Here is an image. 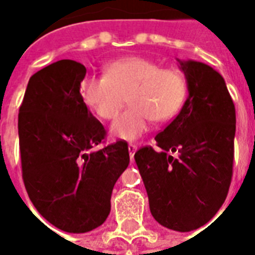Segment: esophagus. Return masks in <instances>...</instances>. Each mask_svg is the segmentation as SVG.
Returning a JSON list of instances; mask_svg holds the SVG:
<instances>
[{
    "label": "esophagus",
    "mask_w": 255,
    "mask_h": 255,
    "mask_svg": "<svg viewBox=\"0 0 255 255\" xmlns=\"http://www.w3.org/2000/svg\"><path fill=\"white\" fill-rule=\"evenodd\" d=\"M136 151H137V145H136V144H129V145H128V152H129L131 161H133V155H135Z\"/></svg>",
    "instance_id": "34e87169"
}]
</instances>
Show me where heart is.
<instances>
[{"label": "heart", "mask_w": 255, "mask_h": 255, "mask_svg": "<svg viewBox=\"0 0 255 255\" xmlns=\"http://www.w3.org/2000/svg\"><path fill=\"white\" fill-rule=\"evenodd\" d=\"M83 102L100 119H114L126 102L129 107L111 126V133L136 140L147 131L151 119L165 122L181 108L186 79L176 69H161L143 57H126L108 63L104 75H88L81 82Z\"/></svg>", "instance_id": "1"}]
</instances>
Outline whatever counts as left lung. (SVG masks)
Returning a JSON list of instances; mask_svg holds the SVG:
<instances>
[{"instance_id":"obj_1","label":"left lung","mask_w":255,"mask_h":255,"mask_svg":"<svg viewBox=\"0 0 255 255\" xmlns=\"http://www.w3.org/2000/svg\"><path fill=\"white\" fill-rule=\"evenodd\" d=\"M189 95L181 111L135 153L149 209L160 225L190 232L209 222L233 176L236 107L224 78L210 66L180 61Z\"/></svg>"}]
</instances>
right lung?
<instances>
[{
  "instance_id": "add662e5",
  "label": "right lung",
  "mask_w": 255,
  "mask_h": 255,
  "mask_svg": "<svg viewBox=\"0 0 255 255\" xmlns=\"http://www.w3.org/2000/svg\"><path fill=\"white\" fill-rule=\"evenodd\" d=\"M86 67L62 59L30 78L18 114L22 178L55 228L86 233L106 221L112 189L129 164L124 140L96 148L106 129L81 96Z\"/></svg>"
}]
</instances>
